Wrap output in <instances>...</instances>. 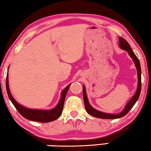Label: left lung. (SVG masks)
<instances>
[{
  "label": "left lung",
  "instance_id": "8db88e82",
  "mask_svg": "<svg viewBox=\"0 0 151 151\" xmlns=\"http://www.w3.org/2000/svg\"><path fill=\"white\" fill-rule=\"evenodd\" d=\"M119 46L120 47V48L127 52L129 56L133 59L134 63L135 64V67L137 70V77H138V86H137V90L134 96L131 97V99L129 100V102L126 104L125 108L123 109L122 111L118 113V114H111V113H107L100 111L96 109L95 108L91 106L90 104L89 103L88 96H87L86 87L85 86H83V97L86 110L89 115L93 116L95 117L100 119H119L123 117V116H125L126 114H127L129 111H130L132 109V107L134 106V105L136 104V102L137 101V100H138L139 97L140 93H141V65H140L139 60L138 58H137V55L134 54L133 50H132L131 47L129 46L128 42H127L125 39L121 38V37H119Z\"/></svg>",
  "mask_w": 151,
  "mask_h": 151
}]
</instances>
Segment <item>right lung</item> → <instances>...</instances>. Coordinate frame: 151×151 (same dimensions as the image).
<instances>
[{
	"label": "right lung",
	"mask_w": 151,
	"mask_h": 151,
	"mask_svg": "<svg viewBox=\"0 0 151 151\" xmlns=\"http://www.w3.org/2000/svg\"><path fill=\"white\" fill-rule=\"evenodd\" d=\"M71 84L65 87V89L61 93V97L60 101L58 102L56 106L53 108L52 109L48 110H44V109H30V108L26 107L23 105H20V104L16 101L14 97H12L11 93H10L9 84V70H8V73L6 76V88L8 96L16 109L19 112L20 114L23 116L24 117L26 118V119H28L32 121H36V122H41V123H48L51 121H55L58 118L60 117L63 111V104H64V101L65 98V96L67 94V92L70 88Z\"/></svg>",
	"instance_id": "1"
}]
</instances>
